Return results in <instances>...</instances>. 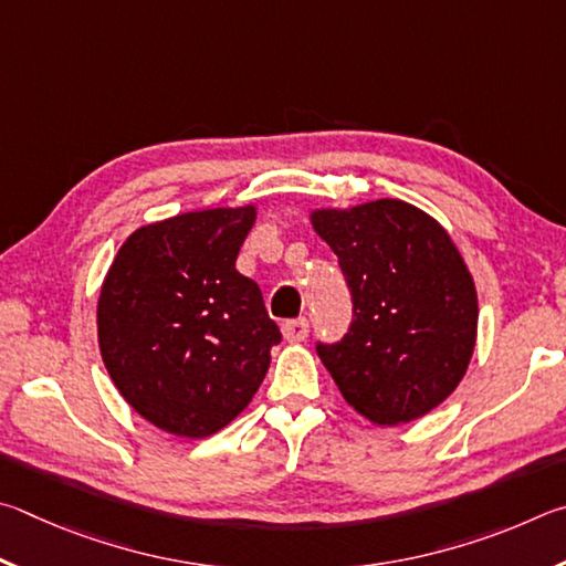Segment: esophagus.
Listing matches in <instances>:
<instances>
[{"label": "esophagus", "mask_w": 566, "mask_h": 566, "mask_svg": "<svg viewBox=\"0 0 566 566\" xmlns=\"http://www.w3.org/2000/svg\"><path fill=\"white\" fill-rule=\"evenodd\" d=\"M281 331H283V338L289 343H303L305 338H308V321H305V318L285 321L281 325Z\"/></svg>", "instance_id": "esophagus-1"}]
</instances>
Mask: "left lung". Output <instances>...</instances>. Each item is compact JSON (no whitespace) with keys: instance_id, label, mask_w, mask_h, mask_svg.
I'll return each mask as SVG.
<instances>
[{"instance_id":"1","label":"left lung","mask_w":566,"mask_h":566,"mask_svg":"<svg viewBox=\"0 0 566 566\" xmlns=\"http://www.w3.org/2000/svg\"><path fill=\"white\" fill-rule=\"evenodd\" d=\"M311 223L338 255L353 323L318 355L345 402L373 424H405L438 408L468 373L478 291L450 233L398 198L315 208Z\"/></svg>"}]
</instances>
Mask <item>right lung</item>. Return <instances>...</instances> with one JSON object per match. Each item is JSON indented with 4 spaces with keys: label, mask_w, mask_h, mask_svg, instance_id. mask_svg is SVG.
Here are the masks:
<instances>
[{
    "label": "right lung",
    "mask_w": 566,
    "mask_h": 566,
    "mask_svg": "<svg viewBox=\"0 0 566 566\" xmlns=\"http://www.w3.org/2000/svg\"><path fill=\"white\" fill-rule=\"evenodd\" d=\"M255 206L146 223L118 248L96 305L98 350L122 398L178 438H208L245 410L281 331L235 271Z\"/></svg>",
    "instance_id": "1"
}]
</instances>
